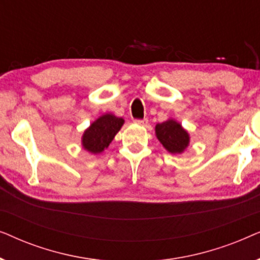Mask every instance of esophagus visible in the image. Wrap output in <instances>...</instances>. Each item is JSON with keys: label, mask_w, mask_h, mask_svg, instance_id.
I'll return each mask as SVG.
<instances>
[{"label": "esophagus", "mask_w": 260, "mask_h": 260, "mask_svg": "<svg viewBox=\"0 0 260 260\" xmlns=\"http://www.w3.org/2000/svg\"><path fill=\"white\" fill-rule=\"evenodd\" d=\"M135 123L138 124V125H147L148 124V119L144 118V119H135Z\"/></svg>", "instance_id": "1"}]
</instances>
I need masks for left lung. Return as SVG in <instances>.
Instances as JSON below:
<instances>
[{"instance_id": "left-lung-1", "label": "left lung", "mask_w": 260, "mask_h": 260, "mask_svg": "<svg viewBox=\"0 0 260 260\" xmlns=\"http://www.w3.org/2000/svg\"><path fill=\"white\" fill-rule=\"evenodd\" d=\"M155 134L163 148L173 155L182 154L190 142L188 131L174 118H169L166 122L156 124Z\"/></svg>"}]
</instances>
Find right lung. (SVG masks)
I'll return each mask as SVG.
<instances>
[{
  "instance_id": "obj_1",
  "label": "right lung",
  "mask_w": 260,
  "mask_h": 260,
  "mask_svg": "<svg viewBox=\"0 0 260 260\" xmlns=\"http://www.w3.org/2000/svg\"><path fill=\"white\" fill-rule=\"evenodd\" d=\"M123 124L124 119L122 117H117L113 113H104L99 116L81 136L83 149L93 155L102 154L105 149H108Z\"/></svg>"
}]
</instances>
